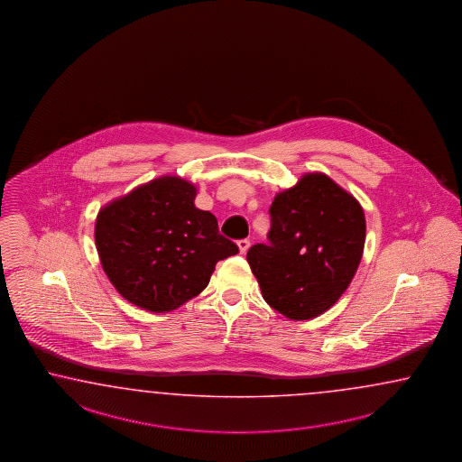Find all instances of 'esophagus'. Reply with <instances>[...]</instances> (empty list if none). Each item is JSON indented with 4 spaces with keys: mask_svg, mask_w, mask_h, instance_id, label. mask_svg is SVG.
Listing matches in <instances>:
<instances>
[{
    "mask_svg": "<svg viewBox=\"0 0 462 462\" xmlns=\"http://www.w3.org/2000/svg\"><path fill=\"white\" fill-rule=\"evenodd\" d=\"M236 245H238L240 254H245L248 248H250V240H248V238H242V240H238V242H236Z\"/></svg>",
    "mask_w": 462,
    "mask_h": 462,
    "instance_id": "1",
    "label": "esophagus"
}]
</instances>
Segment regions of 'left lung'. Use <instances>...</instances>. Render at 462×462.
<instances>
[{"label":"left lung","mask_w":462,"mask_h":462,"mask_svg":"<svg viewBox=\"0 0 462 462\" xmlns=\"http://www.w3.org/2000/svg\"><path fill=\"white\" fill-rule=\"evenodd\" d=\"M271 244L247 260L265 302L292 320L324 314L346 292L365 242L360 203L326 173H305L272 202Z\"/></svg>","instance_id":"left-lung-1"}]
</instances>
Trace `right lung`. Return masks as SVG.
<instances>
[{"label":"right lung","instance_id":"1","mask_svg":"<svg viewBox=\"0 0 462 462\" xmlns=\"http://www.w3.org/2000/svg\"><path fill=\"white\" fill-rule=\"evenodd\" d=\"M195 197L190 181L167 175L98 212V257L128 302L150 312L175 310L208 285L218 260L238 254L214 215L195 207Z\"/></svg>","mask_w":462,"mask_h":462}]
</instances>
